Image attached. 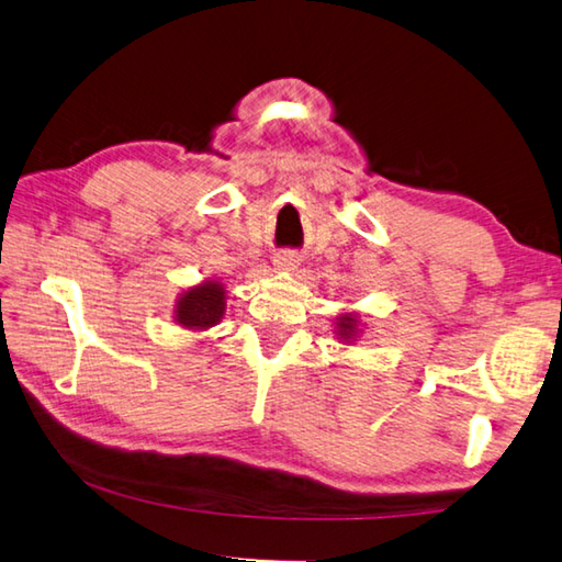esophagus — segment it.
<instances>
[{
    "mask_svg": "<svg viewBox=\"0 0 562 562\" xmlns=\"http://www.w3.org/2000/svg\"><path fill=\"white\" fill-rule=\"evenodd\" d=\"M297 255H294L292 250H280L278 255H274V265H278L280 270H294L297 268Z\"/></svg>",
    "mask_w": 562,
    "mask_h": 562,
    "instance_id": "34e87169",
    "label": "esophagus"
}]
</instances>
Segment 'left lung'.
I'll return each instance as SVG.
<instances>
[{
  "label": "left lung",
  "mask_w": 562,
  "mask_h": 562,
  "mask_svg": "<svg viewBox=\"0 0 562 562\" xmlns=\"http://www.w3.org/2000/svg\"><path fill=\"white\" fill-rule=\"evenodd\" d=\"M359 331V314L346 312L341 316H336V336H339L341 341H353Z\"/></svg>",
  "instance_id": "left-lung-1"
}]
</instances>
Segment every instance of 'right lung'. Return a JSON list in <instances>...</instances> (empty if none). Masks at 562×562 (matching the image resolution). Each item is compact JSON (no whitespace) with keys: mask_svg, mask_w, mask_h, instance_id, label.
<instances>
[{"mask_svg":"<svg viewBox=\"0 0 562 562\" xmlns=\"http://www.w3.org/2000/svg\"><path fill=\"white\" fill-rule=\"evenodd\" d=\"M223 312H226V288L216 280H209L181 294L175 307V322L183 329L203 331L216 326Z\"/></svg>","mask_w":562,"mask_h":562,"instance_id":"obj_1","label":"right lung"}]
</instances>
